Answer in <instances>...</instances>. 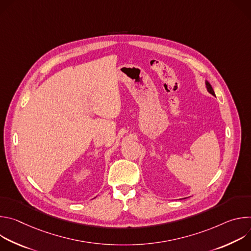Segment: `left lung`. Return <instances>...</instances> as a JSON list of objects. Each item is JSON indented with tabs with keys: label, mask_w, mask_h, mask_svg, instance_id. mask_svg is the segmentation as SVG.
I'll return each instance as SVG.
<instances>
[{
	"label": "left lung",
	"mask_w": 251,
	"mask_h": 251,
	"mask_svg": "<svg viewBox=\"0 0 251 251\" xmlns=\"http://www.w3.org/2000/svg\"><path fill=\"white\" fill-rule=\"evenodd\" d=\"M205 85H206V90H207L211 95L216 96V94H214V91H213V89H212V86L210 85V83H209L207 80H205Z\"/></svg>",
	"instance_id": "obj_1"
}]
</instances>
